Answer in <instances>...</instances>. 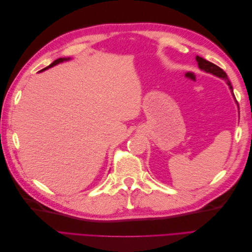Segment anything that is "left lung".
<instances>
[{
    "label": "left lung",
    "mask_w": 252,
    "mask_h": 252,
    "mask_svg": "<svg viewBox=\"0 0 252 252\" xmlns=\"http://www.w3.org/2000/svg\"><path fill=\"white\" fill-rule=\"evenodd\" d=\"M195 60H196V62H197V65H199L200 69H202V70H204V71H206V72H209V73L215 74V75H217V77L225 80L226 83H227V85L229 86V89H230V91H231L232 95L234 96L233 88H232L231 83H230L229 80H228L227 74H226V72L222 69V68H220V67L217 66L216 64H213V63L209 62V61L205 60V59H203V58H201V57H199V56H196ZM234 97H235V96H234ZM235 102H236V101H235ZM236 103H238V102H236Z\"/></svg>",
    "instance_id": "1"
}]
</instances>
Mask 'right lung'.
I'll return each instance as SVG.
<instances>
[{
    "instance_id": "1",
    "label": "right lung",
    "mask_w": 252,
    "mask_h": 252,
    "mask_svg": "<svg viewBox=\"0 0 252 252\" xmlns=\"http://www.w3.org/2000/svg\"><path fill=\"white\" fill-rule=\"evenodd\" d=\"M67 60H69V59L60 58V59H58V60H56V61H53V62H52L49 66H47L46 68H44V69H42V71H43V70H46V69H48V68H50V67H52V66H55V65H57V64H59V63H62V62H64V61H67Z\"/></svg>"
}]
</instances>
